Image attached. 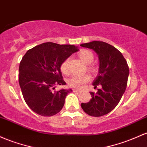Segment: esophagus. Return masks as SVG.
I'll return each instance as SVG.
<instances>
[{
    "instance_id": "obj_1",
    "label": "esophagus",
    "mask_w": 147,
    "mask_h": 147,
    "mask_svg": "<svg viewBox=\"0 0 147 147\" xmlns=\"http://www.w3.org/2000/svg\"><path fill=\"white\" fill-rule=\"evenodd\" d=\"M73 92H80V90H78V89H74Z\"/></svg>"
}]
</instances>
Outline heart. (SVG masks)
Wrapping results in <instances>:
<instances>
[{
	"instance_id": "obj_1",
	"label": "heart",
	"mask_w": 147,
	"mask_h": 147,
	"mask_svg": "<svg viewBox=\"0 0 147 147\" xmlns=\"http://www.w3.org/2000/svg\"><path fill=\"white\" fill-rule=\"evenodd\" d=\"M78 56L82 62L86 65H89L94 60L93 53L89 50L83 49L78 53ZM69 58H67L62 62L61 64L60 69L62 73L67 74L68 71V64H69ZM90 69L93 71H96V69L94 67H90ZM90 77L88 75H74L69 80V85L70 87H74V88L80 89L83 87L86 82L90 81Z\"/></svg>"
}]
</instances>
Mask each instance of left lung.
<instances>
[{"label": "left lung", "instance_id": "8db88e82", "mask_svg": "<svg viewBox=\"0 0 147 147\" xmlns=\"http://www.w3.org/2000/svg\"><path fill=\"white\" fill-rule=\"evenodd\" d=\"M80 46L92 49L98 55V74L93 85L101 86L96 93L90 92L92 98L88 103H82L81 107L90 116H103L110 113L121 100L127 86L129 68L121 53L108 43L93 41Z\"/></svg>", "mask_w": 147, "mask_h": 147}]
</instances>
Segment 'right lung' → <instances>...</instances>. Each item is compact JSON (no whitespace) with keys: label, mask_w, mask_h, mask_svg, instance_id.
<instances>
[{"label":"right lung","mask_w":147,"mask_h":147,"mask_svg":"<svg viewBox=\"0 0 147 147\" xmlns=\"http://www.w3.org/2000/svg\"><path fill=\"white\" fill-rule=\"evenodd\" d=\"M78 50L74 45L46 42L26 52L19 65V82L25 101L32 111L51 117L62 110L72 90L54 91L55 85H66L60 66Z\"/></svg>","instance_id":"add662e5"}]
</instances>
